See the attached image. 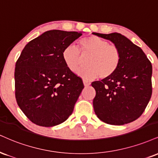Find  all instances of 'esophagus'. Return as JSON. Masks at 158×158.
Instances as JSON below:
<instances>
[{"instance_id": "1", "label": "esophagus", "mask_w": 158, "mask_h": 158, "mask_svg": "<svg viewBox=\"0 0 158 158\" xmlns=\"http://www.w3.org/2000/svg\"><path fill=\"white\" fill-rule=\"evenodd\" d=\"M83 84H84V85H85V87H88L89 85H90V81H88L83 80Z\"/></svg>"}]
</instances>
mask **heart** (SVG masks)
I'll return each mask as SVG.
<instances>
[{
	"label": "heart",
	"instance_id": "1",
	"mask_svg": "<svg viewBox=\"0 0 158 158\" xmlns=\"http://www.w3.org/2000/svg\"><path fill=\"white\" fill-rule=\"evenodd\" d=\"M80 50L74 45L66 46L62 51V59L70 71L75 72L82 63L83 57H88L87 65L77 71L85 80L98 77L107 79L113 75L121 62V52L115 45L98 36L90 35L79 41ZM82 53H81V52Z\"/></svg>",
	"mask_w": 158,
	"mask_h": 158
}]
</instances>
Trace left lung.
Wrapping results in <instances>:
<instances>
[{"label":"left lung","mask_w":158,"mask_h":158,"mask_svg":"<svg viewBox=\"0 0 158 158\" xmlns=\"http://www.w3.org/2000/svg\"><path fill=\"white\" fill-rule=\"evenodd\" d=\"M93 35L110 40L121 52V62L115 73L107 79L94 81L96 90L94 111L101 121L123 125L138 118L152 93V66L142 49L119 33Z\"/></svg>","instance_id":"left-lung-1"}]
</instances>
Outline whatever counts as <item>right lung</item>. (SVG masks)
<instances>
[{
    "instance_id": "obj_1",
    "label": "right lung",
    "mask_w": 158,
    "mask_h": 158,
    "mask_svg": "<svg viewBox=\"0 0 158 158\" xmlns=\"http://www.w3.org/2000/svg\"><path fill=\"white\" fill-rule=\"evenodd\" d=\"M81 35V32L50 30L22 51L15 64V98L23 113L35 124L56 126L73 113L84 85L66 66L62 51Z\"/></svg>"
}]
</instances>
